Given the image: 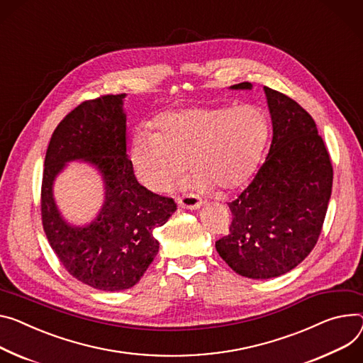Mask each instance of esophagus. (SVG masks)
Returning <instances> with one entry per match:
<instances>
[{
	"label": "esophagus",
	"mask_w": 363,
	"mask_h": 363,
	"mask_svg": "<svg viewBox=\"0 0 363 363\" xmlns=\"http://www.w3.org/2000/svg\"><path fill=\"white\" fill-rule=\"evenodd\" d=\"M179 206L182 208H187V209H199L202 206V199H199L198 196H194V194H184V196L177 199Z\"/></svg>",
	"instance_id": "esophagus-1"
}]
</instances>
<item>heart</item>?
<instances>
[{"instance_id":"obj_1","label":"heart","mask_w":363,"mask_h":363,"mask_svg":"<svg viewBox=\"0 0 363 363\" xmlns=\"http://www.w3.org/2000/svg\"><path fill=\"white\" fill-rule=\"evenodd\" d=\"M157 133L133 136L132 161L138 179L152 191H167L191 169V186L231 191L253 174L267 138V121L255 106L191 107L155 118Z\"/></svg>"}]
</instances>
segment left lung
<instances>
[{"instance_id":"8db88e82","label":"left lung","mask_w":363,"mask_h":363,"mask_svg":"<svg viewBox=\"0 0 363 363\" xmlns=\"http://www.w3.org/2000/svg\"><path fill=\"white\" fill-rule=\"evenodd\" d=\"M264 93L273 126L270 150L253 182L228 203L230 234L215 242L222 260L250 279L285 274L311 253L333 186L330 154L311 115L282 93L269 87Z\"/></svg>"}]
</instances>
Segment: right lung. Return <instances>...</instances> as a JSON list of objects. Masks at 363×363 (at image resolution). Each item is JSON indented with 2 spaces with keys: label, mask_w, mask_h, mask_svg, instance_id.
<instances>
[{
  "label": "right lung",
  "mask_w": 363,
  "mask_h": 363,
  "mask_svg": "<svg viewBox=\"0 0 363 363\" xmlns=\"http://www.w3.org/2000/svg\"><path fill=\"white\" fill-rule=\"evenodd\" d=\"M126 94L82 101L53 130L42 179V224L52 250L79 282L100 291H123L139 282L158 253L152 231L177 209L138 183L126 155ZM93 163L105 182V203L89 226H69L52 201V180L67 162Z\"/></svg>",
  "instance_id": "right-lung-1"
}]
</instances>
